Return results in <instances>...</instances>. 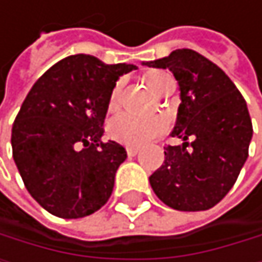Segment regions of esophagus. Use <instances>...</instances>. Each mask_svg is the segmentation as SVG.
Masks as SVG:
<instances>
[{
	"instance_id": "esophagus-1",
	"label": "esophagus",
	"mask_w": 262,
	"mask_h": 262,
	"mask_svg": "<svg viewBox=\"0 0 262 262\" xmlns=\"http://www.w3.org/2000/svg\"><path fill=\"white\" fill-rule=\"evenodd\" d=\"M126 153H128V156H136L139 153V148L137 147H128L126 148Z\"/></svg>"
}]
</instances>
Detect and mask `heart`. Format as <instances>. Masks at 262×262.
Masks as SVG:
<instances>
[{
  "label": "heart",
  "mask_w": 262,
  "mask_h": 262,
  "mask_svg": "<svg viewBox=\"0 0 262 262\" xmlns=\"http://www.w3.org/2000/svg\"><path fill=\"white\" fill-rule=\"evenodd\" d=\"M147 81L150 87L159 95H164L167 92V89L172 84H175L172 76L162 72L148 75ZM120 98H122V82H117L109 98V109H115L119 106ZM165 129H167V122L161 115H137L133 112L115 114L107 125L109 136L114 140L129 147L145 145V143L164 134Z\"/></svg>",
  "instance_id": "b5f03b06"
}]
</instances>
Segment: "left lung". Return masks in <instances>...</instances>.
Instances as JSON below:
<instances>
[{
    "instance_id": "8db88e82",
    "label": "left lung",
    "mask_w": 262,
    "mask_h": 262,
    "mask_svg": "<svg viewBox=\"0 0 262 262\" xmlns=\"http://www.w3.org/2000/svg\"><path fill=\"white\" fill-rule=\"evenodd\" d=\"M143 63L168 69L178 81L181 104L172 136L184 140L164 148L150 184L170 208L206 211L230 192L248 158L253 126L247 103L225 72L193 50Z\"/></svg>"
}]
</instances>
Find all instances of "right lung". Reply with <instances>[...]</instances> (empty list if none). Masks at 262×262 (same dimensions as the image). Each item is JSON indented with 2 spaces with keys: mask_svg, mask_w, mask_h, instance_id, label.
Instances as JSON below:
<instances>
[{
  "mask_svg": "<svg viewBox=\"0 0 262 262\" xmlns=\"http://www.w3.org/2000/svg\"><path fill=\"white\" fill-rule=\"evenodd\" d=\"M131 63L69 56L35 81L12 126V155L32 199L60 219L94 214L109 200L126 150L103 142L109 98Z\"/></svg>",
  "mask_w": 262,
  "mask_h": 262,
  "instance_id": "1",
  "label": "right lung"
}]
</instances>
